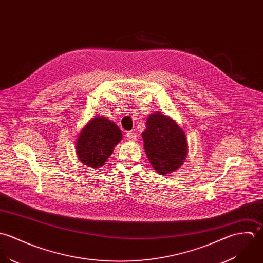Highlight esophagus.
<instances>
[{
  "label": "esophagus",
  "instance_id": "obj_1",
  "mask_svg": "<svg viewBox=\"0 0 263 263\" xmlns=\"http://www.w3.org/2000/svg\"><path fill=\"white\" fill-rule=\"evenodd\" d=\"M136 137H137L136 134L134 132H132V131H130V132H128L126 134V138H127L128 141H134V140H136Z\"/></svg>",
  "mask_w": 263,
  "mask_h": 263
}]
</instances>
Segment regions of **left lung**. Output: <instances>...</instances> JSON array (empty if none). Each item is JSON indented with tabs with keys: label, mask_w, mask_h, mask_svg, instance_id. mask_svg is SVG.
Wrapping results in <instances>:
<instances>
[{
	"label": "left lung",
	"mask_w": 263,
	"mask_h": 263,
	"mask_svg": "<svg viewBox=\"0 0 263 263\" xmlns=\"http://www.w3.org/2000/svg\"><path fill=\"white\" fill-rule=\"evenodd\" d=\"M142 132L143 146L156 172L168 176L179 170L188 154L185 132L171 117L159 111L152 112Z\"/></svg>",
	"instance_id": "8db88e82"
}]
</instances>
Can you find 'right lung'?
Returning a JSON list of instances; mask_svg holds the SVG:
<instances>
[{
    "instance_id": "add662e5",
    "label": "right lung",
    "mask_w": 263,
    "mask_h": 263,
    "mask_svg": "<svg viewBox=\"0 0 263 263\" xmlns=\"http://www.w3.org/2000/svg\"><path fill=\"white\" fill-rule=\"evenodd\" d=\"M122 138L121 130L114 122L105 117H93L78 134L75 142L77 158L91 168L103 167Z\"/></svg>"
}]
</instances>
